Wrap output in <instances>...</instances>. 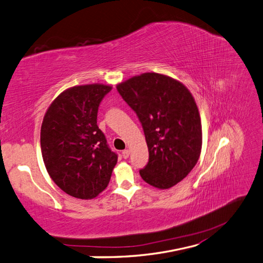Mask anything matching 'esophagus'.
<instances>
[{
  "label": "esophagus",
  "mask_w": 263,
  "mask_h": 263,
  "mask_svg": "<svg viewBox=\"0 0 263 263\" xmlns=\"http://www.w3.org/2000/svg\"><path fill=\"white\" fill-rule=\"evenodd\" d=\"M129 156H130V150H123L122 151V157L124 159H127V158H129Z\"/></svg>",
  "instance_id": "1"
}]
</instances>
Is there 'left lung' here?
I'll return each instance as SVG.
<instances>
[{
    "label": "left lung",
    "mask_w": 263,
    "mask_h": 263,
    "mask_svg": "<svg viewBox=\"0 0 263 263\" xmlns=\"http://www.w3.org/2000/svg\"><path fill=\"white\" fill-rule=\"evenodd\" d=\"M117 89L144 131L149 162L140 170L141 178L158 189L176 185L201 153L202 126L192 94L179 81L159 73L133 77Z\"/></svg>",
    "instance_id": "1"
}]
</instances>
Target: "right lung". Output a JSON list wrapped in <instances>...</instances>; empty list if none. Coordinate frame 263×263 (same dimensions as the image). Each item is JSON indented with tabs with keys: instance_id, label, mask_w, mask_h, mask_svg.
<instances>
[{
	"instance_id": "1",
	"label": "right lung",
	"mask_w": 263,
	"mask_h": 263,
	"mask_svg": "<svg viewBox=\"0 0 263 263\" xmlns=\"http://www.w3.org/2000/svg\"><path fill=\"white\" fill-rule=\"evenodd\" d=\"M112 90L104 84L73 86L46 111L41 151L55 184L78 199L96 198L110 182L118 154L111 151L97 124L101 101Z\"/></svg>"
}]
</instances>
